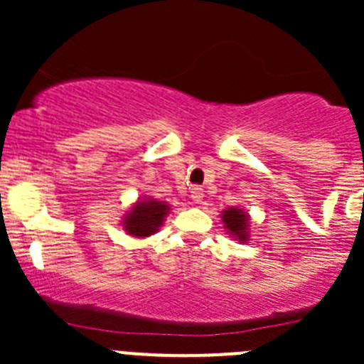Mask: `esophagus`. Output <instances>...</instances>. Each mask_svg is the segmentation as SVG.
Masks as SVG:
<instances>
[{"mask_svg": "<svg viewBox=\"0 0 364 364\" xmlns=\"http://www.w3.org/2000/svg\"><path fill=\"white\" fill-rule=\"evenodd\" d=\"M204 197V188H200V186H192V199L196 200V203H200Z\"/></svg>", "mask_w": 364, "mask_h": 364, "instance_id": "34e87169", "label": "esophagus"}]
</instances>
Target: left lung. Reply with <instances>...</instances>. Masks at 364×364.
<instances>
[{"instance_id":"left-lung-1","label":"left lung","mask_w":364,"mask_h":364,"mask_svg":"<svg viewBox=\"0 0 364 364\" xmlns=\"http://www.w3.org/2000/svg\"><path fill=\"white\" fill-rule=\"evenodd\" d=\"M223 223H225L227 229L232 234H236L240 241H247V230H248V216L245 215L241 209H227L223 211Z\"/></svg>"}]
</instances>
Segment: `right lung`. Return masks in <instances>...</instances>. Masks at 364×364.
<instances>
[{
    "mask_svg": "<svg viewBox=\"0 0 364 364\" xmlns=\"http://www.w3.org/2000/svg\"><path fill=\"white\" fill-rule=\"evenodd\" d=\"M168 205L159 200H144L137 203L132 209L130 215L124 220V229L132 236L144 237L156 232L160 223L164 222V216L167 215Z\"/></svg>",
    "mask_w": 364,
    "mask_h": 364,
    "instance_id": "1",
    "label": "right lung"
}]
</instances>
